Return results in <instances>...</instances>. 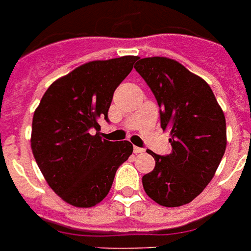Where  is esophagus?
<instances>
[{"label": "esophagus", "mask_w": 251, "mask_h": 251, "mask_svg": "<svg viewBox=\"0 0 251 251\" xmlns=\"http://www.w3.org/2000/svg\"><path fill=\"white\" fill-rule=\"evenodd\" d=\"M133 151H135V154H141L145 151V149H144V148H138V146H135V148H133Z\"/></svg>", "instance_id": "obj_1"}]
</instances>
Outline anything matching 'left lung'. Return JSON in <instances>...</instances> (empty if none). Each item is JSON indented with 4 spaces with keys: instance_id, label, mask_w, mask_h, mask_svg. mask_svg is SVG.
<instances>
[{
    "instance_id": "8db88e82",
    "label": "left lung",
    "mask_w": 251,
    "mask_h": 251,
    "mask_svg": "<svg viewBox=\"0 0 251 251\" xmlns=\"http://www.w3.org/2000/svg\"><path fill=\"white\" fill-rule=\"evenodd\" d=\"M159 106L160 127L171 131L172 150L158 155L142 185L153 201L166 207L189 203L211 181L227 146L223 110L205 80L179 62L142 58L135 65Z\"/></svg>"
}]
</instances>
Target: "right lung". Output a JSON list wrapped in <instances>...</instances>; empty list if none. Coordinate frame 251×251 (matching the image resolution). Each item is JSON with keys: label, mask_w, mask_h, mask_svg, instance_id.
<instances>
[{"label": "right lung", "mask_w": 251, "mask_h": 251, "mask_svg": "<svg viewBox=\"0 0 251 251\" xmlns=\"http://www.w3.org/2000/svg\"><path fill=\"white\" fill-rule=\"evenodd\" d=\"M137 59L127 55L80 66L48 88L33 114L36 163L50 188L70 205L100 203L116 170L133 151L129 141L103 140L98 120L109 122L114 92Z\"/></svg>", "instance_id": "right-lung-1"}]
</instances>
